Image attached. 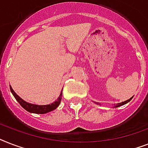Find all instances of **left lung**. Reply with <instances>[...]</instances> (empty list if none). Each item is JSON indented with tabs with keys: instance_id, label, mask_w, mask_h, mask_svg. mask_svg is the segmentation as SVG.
<instances>
[{
	"instance_id": "left-lung-1",
	"label": "left lung",
	"mask_w": 148,
	"mask_h": 148,
	"mask_svg": "<svg viewBox=\"0 0 148 148\" xmlns=\"http://www.w3.org/2000/svg\"><path fill=\"white\" fill-rule=\"evenodd\" d=\"M132 98H133V97H131V98H130V99H128V100H127V101H124V102H121V103H117V104H116V105H115V106H114V108H118V107H120V106H122V105H124V104H125V103H128L129 101H131V99H132ZM97 104H100V103H97Z\"/></svg>"
}]
</instances>
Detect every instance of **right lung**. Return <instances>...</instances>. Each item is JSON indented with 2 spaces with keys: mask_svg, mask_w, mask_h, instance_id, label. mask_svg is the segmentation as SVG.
Here are the masks:
<instances>
[{
  "mask_svg": "<svg viewBox=\"0 0 148 148\" xmlns=\"http://www.w3.org/2000/svg\"><path fill=\"white\" fill-rule=\"evenodd\" d=\"M10 89L11 93H12V95H14V97L18 101V103L21 105L22 108H24L28 112L34 113V114H46L47 112L52 111V110L56 109L59 106V104L60 103V101H61V97H62V90H61L60 96L57 99V101H55L52 103H51V104H47V105H38V104H33V103H28V102L24 101L23 99L21 98L14 91V90H13L11 87H10Z\"/></svg>",
  "mask_w": 148,
  "mask_h": 148,
  "instance_id": "1",
  "label": "right lung"
}]
</instances>
